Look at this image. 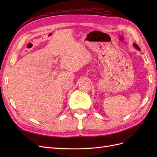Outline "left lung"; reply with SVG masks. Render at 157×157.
Masks as SVG:
<instances>
[{
	"label": "left lung",
	"instance_id": "8db88e82",
	"mask_svg": "<svg viewBox=\"0 0 157 157\" xmlns=\"http://www.w3.org/2000/svg\"><path fill=\"white\" fill-rule=\"evenodd\" d=\"M134 46L135 47V48L137 49V50H140V47L138 46H137L136 43H134Z\"/></svg>",
	"mask_w": 157,
	"mask_h": 157
}]
</instances>
